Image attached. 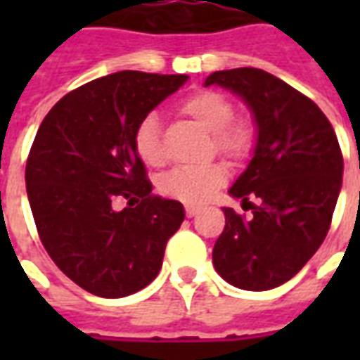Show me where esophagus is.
Segmentation results:
<instances>
[{"mask_svg": "<svg viewBox=\"0 0 360 360\" xmlns=\"http://www.w3.org/2000/svg\"><path fill=\"white\" fill-rule=\"evenodd\" d=\"M185 212H187L188 218H195L196 214L200 212V206H187V208H185Z\"/></svg>", "mask_w": 360, "mask_h": 360, "instance_id": "obj_1", "label": "esophagus"}]
</instances>
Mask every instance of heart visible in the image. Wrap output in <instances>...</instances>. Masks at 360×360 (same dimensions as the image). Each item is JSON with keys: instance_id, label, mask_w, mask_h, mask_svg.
<instances>
[{"instance_id": "1", "label": "heart", "mask_w": 360, "mask_h": 360, "mask_svg": "<svg viewBox=\"0 0 360 360\" xmlns=\"http://www.w3.org/2000/svg\"><path fill=\"white\" fill-rule=\"evenodd\" d=\"M183 113L193 117L208 133H214L216 148L231 160H243L252 148V133L247 125L231 123L233 105L226 96L214 90H200L181 103ZM133 144L146 165L164 164V146L160 136V117L148 113L134 129ZM227 169L221 164L175 167L160 179V191L169 198L187 204L210 200L226 185Z\"/></svg>"}]
</instances>
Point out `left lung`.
Segmentation results:
<instances>
[{"label": "left lung", "instance_id": "1", "mask_svg": "<svg viewBox=\"0 0 360 360\" xmlns=\"http://www.w3.org/2000/svg\"><path fill=\"white\" fill-rule=\"evenodd\" d=\"M212 84L241 98L257 131L249 165L229 188L252 218L224 208L212 262L227 283L268 291L299 274L326 239L343 177L340 142L316 103L262 69L216 71L204 81Z\"/></svg>", "mask_w": 360, "mask_h": 360}]
</instances>
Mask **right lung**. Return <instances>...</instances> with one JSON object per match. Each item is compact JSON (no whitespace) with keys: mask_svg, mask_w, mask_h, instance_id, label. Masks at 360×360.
Wrapping results in <instances>:
<instances>
[{"mask_svg":"<svg viewBox=\"0 0 360 360\" xmlns=\"http://www.w3.org/2000/svg\"><path fill=\"white\" fill-rule=\"evenodd\" d=\"M187 81L111 73L63 96L36 133L25 173L30 210L51 260L89 293L119 299L152 283L185 219L183 204L150 195L133 136ZM119 198L129 200L123 211L112 206Z\"/></svg>","mask_w":360,"mask_h":360,"instance_id":"obj_1","label":"right lung"}]
</instances>
